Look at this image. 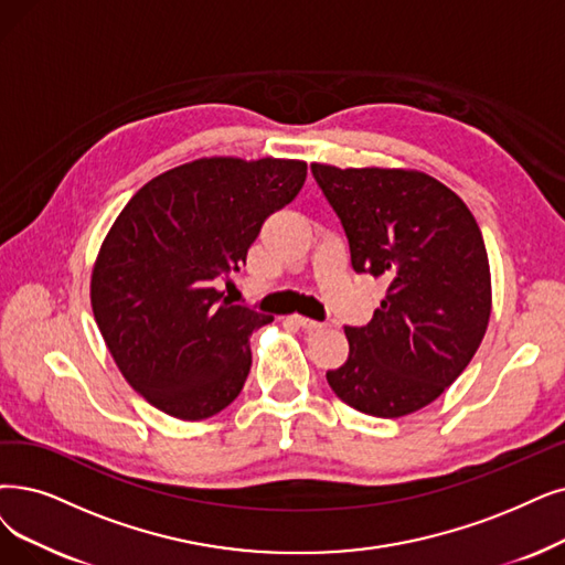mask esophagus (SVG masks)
Masks as SVG:
<instances>
[{
  "instance_id": "1",
  "label": "esophagus",
  "mask_w": 565,
  "mask_h": 565,
  "mask_svg": "<svg viewBox=\"0 0 565 565\" xmlns=\"http://www.w3.org/2000/svg\"><path fill=\"white\" fill-rule=\"evenodd\" d=\"M291 322H295L297 327H301L303 331H320V329H324L322 322H315L310 318H303V315H291Z\"/></svg>"
}]
</instances>
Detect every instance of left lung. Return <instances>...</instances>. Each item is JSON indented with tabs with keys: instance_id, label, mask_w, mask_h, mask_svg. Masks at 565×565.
I'll return each mask as SVG.
<instances>
[{
	"instance_id": "1",
	"label": "left lung",
	"mask_w": 565,
	"mask_h": 565,
	"mask_svg": "<svg viewBox=\"0 0 565 565\" xmlns=\"http://www.w3.org/2000/svg\"><path fill=\"white\" fill-rule=\"evenodd\" d=\"M341 217L356 274L390 280L366 327H348L327 371L350 408L396 419L434 403L476 356L491 315L482 232L457 192L417 169L310 164Z\"/></svg>"
}]
</instances>
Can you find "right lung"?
Returning a JSON list of instances; mask_svg holds the SVG:
<instances>
[{
  "mask_svg": "<svg viewBox=\"0 0 565 565\" xmlns=\"http://www.w3.org/2000/svg\"><path fill=\"white\" fill-rule=\"evenodd\" d=\"M306 171L278 157H199L148 180L113 222L89 303L122 377L157 411L196 422L241 394L247 335L274 318L232 303L215 278L245 264Z\"/></svg>",
  "mask_w": 565,
  "mask_h": 565,
  "instance_id": "1",
  "label": "right lung"
}]
</instances>
